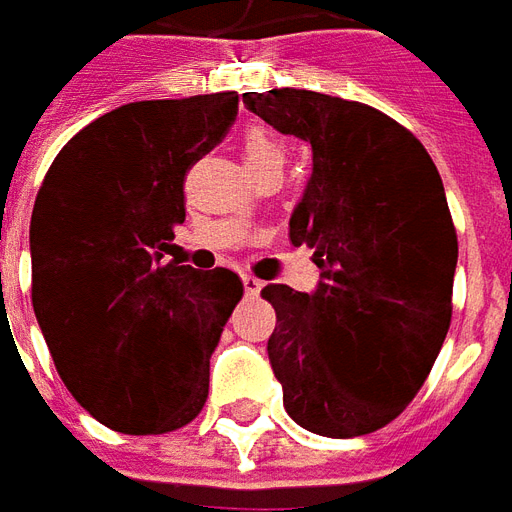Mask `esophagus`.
<instances>
[{"instance_id":"1","label":"esophagus","mask_w":512,"mask_h":512,"mask_svg":"<svg viewBox=\"0 0 512 512\" xmlns=\"http://www.w3.org/2000/svg\"><path fill=\"white\" fill-rule=\"evenodd\" d=\"M241 282H244L246 296H257V293L263 290V282H260L257 277H252V274H244V277H241Z\"/></svg>"}]
</instances>
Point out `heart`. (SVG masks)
<instances>
[{
  "instance_id": "b5f03b06",
  "label": "heart",
  "mask_w": 512,
  "mask_h": 512,
  "mask_svg": "<svg viewBox=\"0 0 512 512\" xmlns=\"http://www.w3.org/2000/svg\"><path fill=\"white\" fill-rule=\"evenodd\" d=\"M241 153L249 169H257L268 161H282V147L266 128H249L241 139Z\"/></svg>"
}]
</instances>
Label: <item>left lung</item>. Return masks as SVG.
<instances>
[{
	"label": "left lung",
	"mask_w": 512,
	"mask_h": 512,
	"mask_svg": "<svg viewBox=\"0 0 512 512\" xmlns=\"http://www.w3.org/2000/svg\"><path fill=\"white\" fill-rule=\"evenodd\" d=\"M244 104L312 145L290 241L315 252L321 282L263 288L285 411L329 439L373 433L414 400L450 329L458 238L439 169L417 136L359 101L282 87Z\"/></svg>",
	"instance_id": "left-lung-1"
}]
</instances>
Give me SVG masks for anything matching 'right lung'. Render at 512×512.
Returning <instances> with one entry per match:
<instances>
[{
    "mask_svg": "<svg viewBox=\"0 0 512 512\" xmlns=\"http://www.w3.org/2000/svg\"><path fill=\"white\" fill-rule=\"evenodd\" d=\"M235 115V93L117 106L62 147L40 186L32 307L62 384L106 428L167 433L205 406L244 285L230 268L161 257L186 222V169Z\"/></svg>",
    "mask_w": 512,
    "mask_h": 512,
    "instance_id": "1",
    "label": "right lung"
}]
</instances>
